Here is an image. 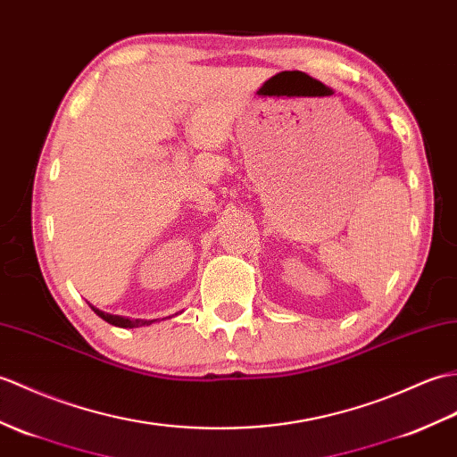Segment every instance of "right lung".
Masks as SVG:
<instances>
[{
	"label": "right lung",
	"mask_w": 457,
	"mask_h": 457,
	"mask_svg": "<svg viewBox=\"0 0 457 457\" xmlns=\"http://www.w3.org/2000/svg\"><path fill=\"white\" fill-rule=\"evenodd\" d=\"M91 310H93L95 313H97V315L101 317V320H104V321L114 325V327H122V328L145 327V325H152V323L157 321V320H152V321H147V320H129V317H122V315H111V313H104V312L97 310V307H95V305H91Z\"/></svg>",
	"instance_id": "obj_1"
}]
</instances>
